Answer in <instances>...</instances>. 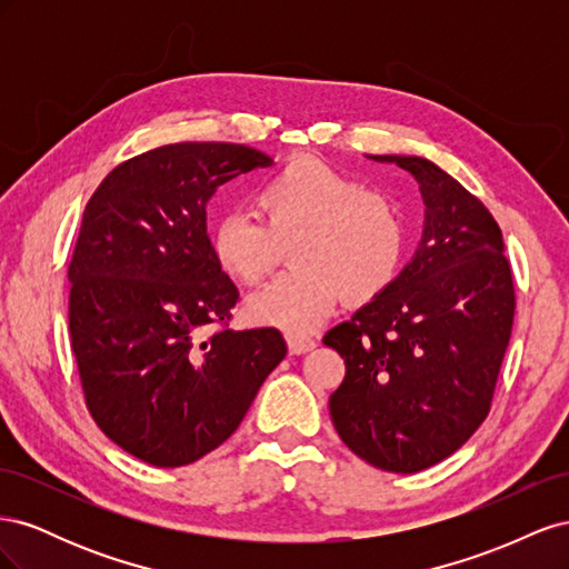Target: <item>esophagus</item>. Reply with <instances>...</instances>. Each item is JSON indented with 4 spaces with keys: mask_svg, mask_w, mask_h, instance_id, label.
<instances>
[{
    "mask_svg": "<svg viewBox=\"0 0 569 569\" xmlns=\"http://www.w3.org/2000/svg\"><path fill=\"white\" fill-rule=\"evenodd\" d=\"M287 343L291 353H306L316 349V339L311 335H287Z\"/></svg>",
    "mask_w": 569,
    "mask_h": 569,
    "instance_id": "34e87169",
    "label": "esophagus"
}]
</instances>
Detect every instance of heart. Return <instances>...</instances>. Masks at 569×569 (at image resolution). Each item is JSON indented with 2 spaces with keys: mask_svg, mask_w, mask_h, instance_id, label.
<instances>
[{
  "mask_svg": "<svg viewBox=\"0 0 569 569\" xmlns=\"http://www.w3.org/2000/svg\"><path fill=\"white\" fill-rule=\"evenodd\" d=\"M261 220L222 213L211 232L220 270L242 284L263 282L291 244L295 270L247 301L258 325L311 332L341 297L363 306L382 297L403 268L408 230L399 206L382 192L313 157H299L256 187Z\"/></svg>",
  "mask_w": 569,
  "mask_h": 569,
  "instance_id": "1",
  "label": "heart"
}]
</instances>
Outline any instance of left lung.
<instances>
[{"label": "left lung", "mask_w": 569, "mask_h": 569, "mask_svg": "<svg viewBox=\"0 0 569 569\" xmlns=\"http://www.w3.org/2000/svg\"><path fill=\"white\" fill-rule=\"evenodd\" d=\"M372 159L420 182L425 230L385 295L325 335L347 366L330 416L358 458L410 475L456 453L489 416L515 284L501 228L475 194L427 159Z\"/></svg>", "instance_id": "8db88e82"}]
</instances>
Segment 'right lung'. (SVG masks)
I'll list each match as a JSON object with an SVG mask.
<instances>
[{"label": "right lung", "mask_w": 569, "mask_h": 569, "mask_svg": "<svg viewBox=\"0 0 569 569\" xmlns=\"http://www.w3.org/2000/svg\"><path fill=\"white\" fill-rule=\"evenodd\" d=\"M270 163L244 144H166L116 166L84 206L68 266L84 403L153 468L218 449L287 353L274 327L230 330L239 291L206 234L216 189Z\"/></svg>", "instance_id": "add662e5"}]
</instances>
